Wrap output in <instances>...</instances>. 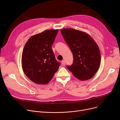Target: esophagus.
Segmentation results:
<instances>
[{"instance_id": "34e87169", "label": "esophagus", "mask_w": 120, "mask_h": 120, "mask_svg": "<svg viewBox=\"0 0 120 120\" xmlns=\"http://www.w3.org/2000/svg\"><path fill=\"white\" fill-rule=\"evenodd\" d=\"M62 65H63V66H65V61H64V60H63V61H62Z\"/></svg>"}]
</instances>
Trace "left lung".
<instances>
[{
  "label": "left lung",
  "mask_w": 120,
  "mask_h": 120,
  "mask_svg": "<svg viewBox=\"0 0 120 120\" xmlns=\"http://www.w3.org/2000/svg\"><path fill=\"white\" fill-rule=\"evenodd\" d=\"M61 32L73 56V64L67 66L68 70L80 80L92 78L101 64L100 51L96 42L89 34L79 30L63 29Z\"/></svg>",
  "instance_id": "1"
}]
</instances>
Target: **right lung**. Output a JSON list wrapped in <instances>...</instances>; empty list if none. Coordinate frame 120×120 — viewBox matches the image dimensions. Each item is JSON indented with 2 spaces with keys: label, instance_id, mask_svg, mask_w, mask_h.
<instances>
[{
  "label": "right lung",
  "instance_id": "1",
  "mask_svg": "<svg viewBox=\"0 0 120 120\" xmlns=\"http://www.w3.org/2000/svg\"><path fill=\"white\" fill-rule=\"evenodd\" d=\"M58 30H48L31 36L25 44L21 64L25 75L33 82L49 83L58 70L60 63L55 59L52 46Z\"/></svg>",
  "mask_w": 120,
  "mask_h": 120
}]
</instances>
